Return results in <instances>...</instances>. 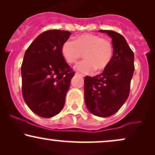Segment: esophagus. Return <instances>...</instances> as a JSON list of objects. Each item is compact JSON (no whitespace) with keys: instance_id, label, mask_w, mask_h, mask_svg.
<instances>
[{"instance_id":"esophagus-1","label":"esophagus","mask_w":155,"mask_h":155,"mask_svg":"<svg viewBox=\"0 0 155 155\" xmlns=\"http://www.w3.org/2000/svg\"><path fill=\"white\" fill-rule=\"evenodd\" d=\"M76 76H81V77H84V75H83V74H79V73H76Z\"/></svg>"}]
</instances>
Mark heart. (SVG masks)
<instances>
[{
    "label": "heart",
    "mask_w": 155,
    "mask_h": 155,
    "mask_svg": "<svg viewBox=\"0 0 155 155\" xmlns=\"http://www.w3.org/2000/svg\"><path fill=\"white\" fill-rule=\"evenodd\" d=\"M82 53L85 59L76 63L75 70L84 74H92L95 70L102 71L113 58V45L107 39L87 33L75 37L74 41L66 40L61 47V54L68 63H75Z\"/></svg>",
    "instance_id": "obj_1"
}]
</instances>
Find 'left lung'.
<instances>
[{"label": "left lung", "instance_id": "8db88e82", "mask_svg": "<svg viewBox=\"0 0 155 155\" xmlns=\"http://www.w3.org/2000/svg\"><path fill=\"white\" fill-rule=\"evenodd\" d=\"M112 38L113 55L103 72L84 78V100L87 109L97 116L115 114L129 95L134 71V54L122 35L112 30H99Z\"/></svg>", "mask_w": 155, "mask_h": 155}]
</instances>
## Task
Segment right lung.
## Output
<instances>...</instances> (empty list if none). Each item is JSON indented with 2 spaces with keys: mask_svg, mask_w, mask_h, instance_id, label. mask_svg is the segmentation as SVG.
<instances>
[{
  "mask_svg": "<svg viewBox=\"0 0 155 155\" xmlns=\"http://www.w3.org/2000/svg\"><path fill=\"white\" fill-rule=\"evenodd\" d=\"M70 31H44L33 41L24 54L21 65L22 94L35 114L51 118L62 110L70 82L74 76L63 58L61 47Z\"/></svg>",
  "mask_w": 155,
  "mask_h": 155,
  "instance_id": "right-lung-1",
  "label": "right lung"
}]
</instances>
